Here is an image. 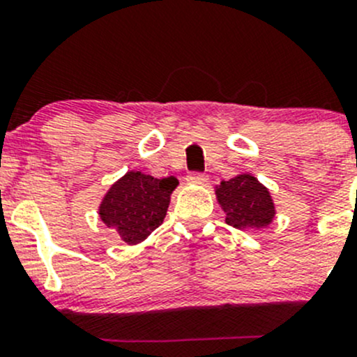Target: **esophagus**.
I'll return each mask as SVG.
<instances>
[{"label": "esophagus", "mask_w": 357, "mask_h": 357, "mask_svg": "<svg viewBox=\"0 0 357 357\" xmlns=\"http://www.w3.org/2000/svg\"><path fill=\"white\" fill-rule=\"evenodd\" d=\"M186 181L192 183V185H206L207 176L202 174V172H190V174L186 176Z\"/></svg>", "instance_id": "obj_1"}]
</instances>
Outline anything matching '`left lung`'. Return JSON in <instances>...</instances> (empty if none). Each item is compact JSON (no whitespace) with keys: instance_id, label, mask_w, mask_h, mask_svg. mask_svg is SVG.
Segmentation results:
<instances>
[{"instance_id":"left-lung-1","label":"left lung","mask_w":357,"mask_h":357,"mask_svg":"<svg viewBox=\"0 0 357 357\" xmlns=\"http://www.w3.org/2000/svg\"><path fill=\"white\" fill-rule=\"evenodd\" d=\"M216 197L221 209L227 213L225 221L238 230L265 228L275 216L271 192L251 174H238L221 181L216 186Z\"/></svg>"}]
</instances>
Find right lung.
Masks as SVG:
<instances>
[{"label":"right lung","instance_id":"add662e5","mask_svg":"<svg viewBox=\"0 0 357 357\" xmlns=\"http://www.w3.org/2000/svg\"><path fill=\"white\" fill-rule=\"evenodd\" d=\"M176 186L174 176L157 179L130 171L108 190L99 216L106 227L115 228L123 242L137 244L162 225Z\"/></svg>","mask_w":357,"mask_h":357}]
</instances>
